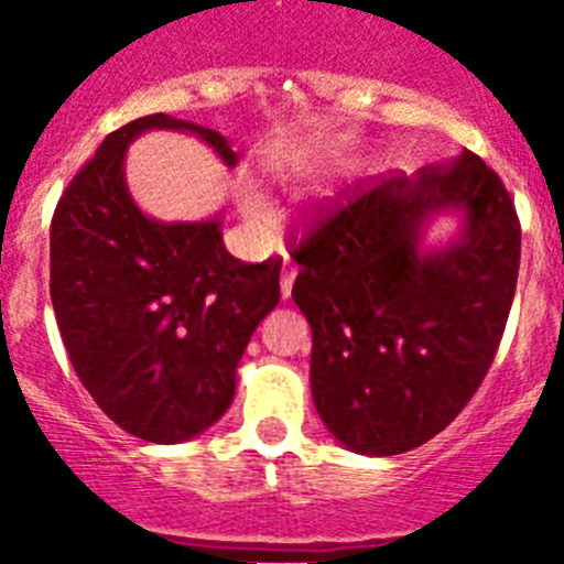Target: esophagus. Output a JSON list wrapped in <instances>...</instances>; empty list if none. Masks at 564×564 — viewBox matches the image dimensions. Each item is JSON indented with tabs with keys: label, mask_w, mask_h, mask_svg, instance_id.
I'll list each match as a JSON object with an SVG mask.
<instances>
[{
	"label": "esophagus",
	"mask_w": 564,
	"mask_h": 564,
	"mask_svg": "<svg viewBox=\"0 0 564 564\" xmlns=\"http://www.w3.org/2000/svg\"><path fill=\"white\" fill-rule=\"evenodd\" d=\"M293 279H296V268L291 265V262H288L285 259V268H282V282H279V285H282V296H291V288H293Z\"/></svg>",
	"instance_id": "esophagus-1"
}]
</instances>
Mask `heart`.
Masks as SVG:
<instances>
[{
  "label": "heart",
  "instance_id": "b5f03b06",
  "mask_svg": "<svg viewBox=\"0 0 564 564\" xmlns=\"http://www.w3.org/2000/svg\"><path fill=\"white\" fill-rule=\"evenodd\" d=\"M242 212H246L248 217H253V220H265V203L259 200L253 192L242 194Z\"/></svg>",
  "mask_w": 564,
  "mask_h": 564
}]
</instances>
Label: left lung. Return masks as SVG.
Wrapping results in <instances>:
<instances>
[{"label": "left lung", "instance_id": "8db88e82", "mask_svg": "<svg viewBox=\"0 0 564 564\" xmlns=\"http://www.w3.org/2000/svg\"><path fill=\"white\" fill-rule=\"evenodd\" d=\"M441 213L462 231L423 249ZM520 237L506 186L468 149L415 177H372L307 228L293 302L313 330V403L338 443L401 455L460 415L500 347Z\"/></svg>", "mask_w": 564, "mask_h": 564}]
</instances>
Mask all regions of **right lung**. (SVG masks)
Masks as SVG:
<instances>
[{
    "label": "right lung",
    "mask_w": 564,
    "mask_h": 564,
    "mask_svg": "<svg viewBox=\"0 0 564 564\" xmlns=\"http://www.w3.org/2000/svg\"><path fill=\"white\" fill-rule=\"evenodd\" d=\"M149 129L197 134L226 166L239 161L220 132L163 112L109 132L53 214L50 299L73 370L109 421L183 443L231 406L239 358L279 302L282 259H234L220 217L161 223L134 206L123 158Z\"/></svg>",
    "instance_id": "right-lung-1"
}]
</instances>
